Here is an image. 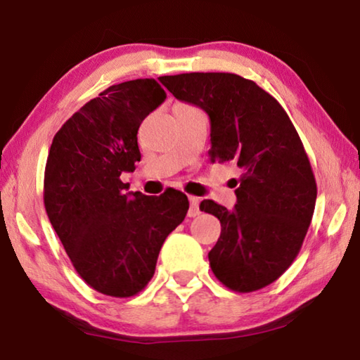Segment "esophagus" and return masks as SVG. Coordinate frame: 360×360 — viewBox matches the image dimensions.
<instances>
[{
	"label": "esophagus",
	"mask_w": 360,
	"mask_h": 360,
	"mask_svg": "<svg viewBox=\"0 0 360 360\" xmlns=\"http://www.w3.org/2000/svg\"><path fill=\"white\" fill-rule=\"evenodd\" d=\"M189 202H191V205H189V212H187V214H189L191 218H194V217H197L198 213H200V208H198V198L194 197V195H191Z\"/></svg>",
	"instance_id": "1"
}]
</instances>
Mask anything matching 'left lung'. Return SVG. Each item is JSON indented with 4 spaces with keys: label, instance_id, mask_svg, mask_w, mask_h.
<instances>
[{
    "label": "left lung",
    "instance_id": "obj_1",
    "mask_svg": "<svg viewBox=\"0 0 360 360\" xmlns=\"http://www.w3.org/2000/svg\"><path fill=\"white\" fill-rule=\"evenodd\" d=\"M160 80L210 117L212 162H233L240 169L233 210L213 200L200 203L221 223L208 252L212 271L238 292L268 286L297 257L317 200L296 127L276 98L238 74L189 72Z\"/></svg>",
    "mask_w": 360,
    "mask_h": 360
}]
</instances>
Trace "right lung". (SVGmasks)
I'll list each match as a JSON object with an SVG mask.
<instances>
[{
	"label": "right lung",
	"instance_id": "1",
	"mask_svg": "<svg viewBox=\"0 0 360 360\" xmlns=\"http://www.w3.org/2000/svg\"><path fill=\"white\" fill-rule=\"evenodd\" d=\"M166 92L155 79L111 85L53 137L43 202L79 276L95 291L131 297L152 280L160 249L184 221L187 195L124 192L122 171L141 162L137 131Z\"/></svg>",
	"mask_w": 360,
	"mask_h": 360
}]
</instances>
